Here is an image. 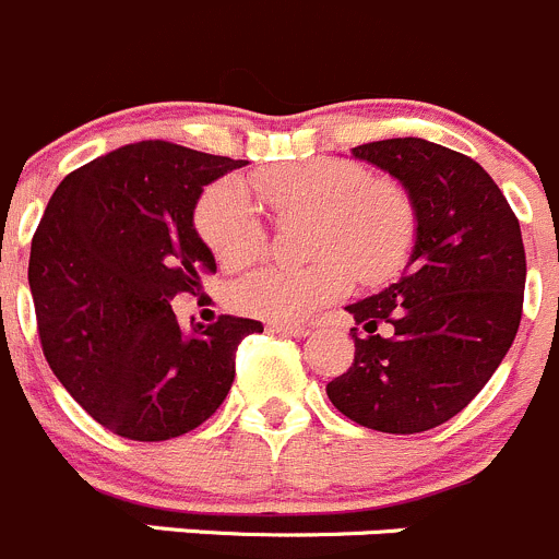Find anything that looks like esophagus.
<instances>
[{
	"label": "esophagus",
	"mask_w": 559,
	"mask_h": 559,
	"mask_svg": "<svg viewBox=\"0 0 559 559\" xmlns=\"http://www.w3.org/2000/svg\"><path fill=\"white\" fill-rule=\"evenodd\" d=\"M271 332L285 334V337H307L312 332L310 326H296V323H271Z\"/></svg>",
	"instance_id": "1"
}]
</instances>
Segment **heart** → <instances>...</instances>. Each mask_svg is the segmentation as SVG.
<instances>
[{
  "label": "heart",
  "instance_id": "heart-1",
  "mask_svg": "<svg viewBox=\"0 0 559 559\" xmlns=\"http://www.w3.org/2000/svg\"><path fill=\"white\" fill-rule=\"evenodd\" d=\"M276 216H310L305 269H260L230 288L238 312L271 323H299L332 305L354 283L381 285L397 274L417 247V209L401 183L368 178L343 158L276 164L249 178ZM197 236L227 271L247 269L263 254L265 227L258 205L238 180L211 186L194 209Z\"/></svg>",
  "mask_w": 559,
  "mask_h": 559
}]
</instances>
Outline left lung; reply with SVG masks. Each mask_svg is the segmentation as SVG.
I'll return each instance as SVG.
<instances>
[{
  "instance_id": "1",
  "label": "left lung",
  "mask_w": 559,
  "mask_h": 559,
  "mask_svg": "<svg viewBox=\"0 0 559 559\" xmlns=\"http://www.w3.org/2000/svg\"><path fill=\"white\" fill-rule=\"evenodd\" d=\"M350 151L406 186L417 247L395 285L348 307L354 362L326 395L356 425L423 433L469 406L513 345L527 280L522 227L464 153L417 136Z\"/></svg>"
}]
</instances>
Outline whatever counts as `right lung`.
Returning a JSON list of instances; mask_svg holds the SVG:
<instances>
[{
	"mask_svg": "<svg viewBox=\"0 0 559 559\" xmlns=\"http://www.w3.org/2000/svg\"><path fill=\"white\" fill-rule=\"evenodd\" d=\"M247 162L164 140L117 147L66 175L32 236L29 288L44 356L106 430L164 442L227 397L236 348L260 321L180 329L169 301L216 271L194 230L209 183Z\"/></svg>",
	"mask_w": 559,
	"mask_h": 559,
	"instance_id": "add662e5",
	"label": "right lung"
}]
</instances>
